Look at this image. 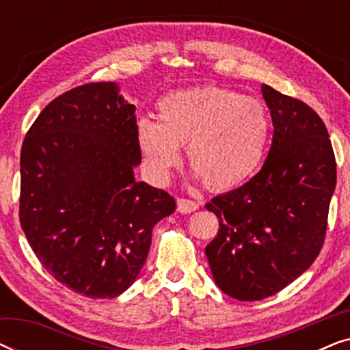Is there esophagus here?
<instances>
[{
  "label": "esophagus",
  "mask_w": 350,
  "mask_h": 350,
  "mask_svg": "<svg viewBox=\"0 0 350 350\" xmlns=\"http://www.w3.org/2000/svg\"><path fill=\"white\" fill-rule=\"evenodd\" d=\"M176 208H178L180 213H191V212H196V210L199 208V204L196 202V200L180 198L178 200H176Z\"/></svg>",
  "instance_id": "34e87169"
}]
</instances>
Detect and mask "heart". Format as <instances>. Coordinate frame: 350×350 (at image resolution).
<instances>
[{
  "label": "heart",
  "instance_id": "1",
  "mask_svg": "<svg viewBox=\"0 0 350 350\" xmlns=\"http://www.w3.org/2000/svg\"><path fill=\"white\" fill-rule=\"evenodd\" d=\"M269 119L258 100L231 89L180 90L157 103V122L142 119L137 142L156 181H165L188 148V164L208 189L228 191L250 178L265 152Z\"/></svg>",
  "mask_w": 350,
  "mask_h": 350
}]
</instances>
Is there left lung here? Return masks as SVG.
Listing matches in <instances>:
<instances>
[{"label": "left lung", "mask_w": 350, "mask_h": 350, "mask_svg": "<svg viewBox=\"0 0 350 350\" xmlns=\"http://www.w3.org/2000/svg\"><path fill=\"white\" fill-rule=\"evenodd\" d=\"M274 137L261 170L205 208L218 217L205 247L213 279L239 301L275 295L303 274L322 250L336 186L327 127L309 105L262 84Z\"/></svg>", "instance_id": "left-lung-1"}]
</instances>
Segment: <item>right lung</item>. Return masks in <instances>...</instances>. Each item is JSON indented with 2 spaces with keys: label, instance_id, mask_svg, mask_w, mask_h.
<instances>
[{
  "label": "right lung",
  "instance_id": "1",
  "mask_svg": "<svg viewBox=\"0 0 350 350\" xmlns=\"http://www.w3.org/2000/svg\"><path fill=\"white\" fill-rule=\"evenodd\" d=\"M118 90L89 83L59 95L21 151L27 241L55 280L94 299L116 298L135 282L152 228L176 207L167 191L133 178L142 162L135 105Z\"/></svg>",
  "mask_w": 350,
  "mask_h": 350
}]
</instances>
